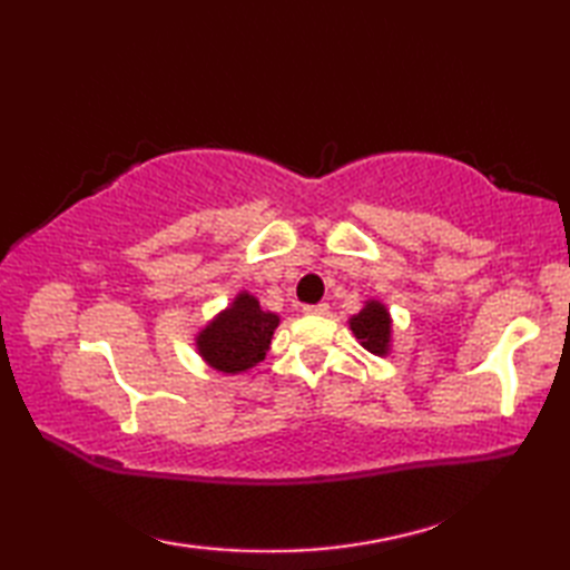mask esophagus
Listing matches in <instances>:
<instances>
[{"mask_svg": "<svg viewBox=\"0 0 570 570\" xmlns=\"http://www.w3.org/2000/svg\"><path fill=\"white\" fill-rule=\"evenodd\" d=\"M306 316H325L328 313V304H316V306H304Z\"/></svg>", "mask_w": 570, "mask_h": 570, "instance_id": "esophagus-1", "label": "esophagus"}]
</instances>
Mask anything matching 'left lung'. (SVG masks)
Instances as JSON below:
<instances>
[{
    "label": "left lung",
    "instance_id": "left-lung-1",
    "mask_svg": "<svg viewBox=\"0 0 570 570\" xmlns=\"http://www.w3.org/2000/svg\"><path fill=\"white\" fill-rule=\"evenodd\" d=\"M350 331L357 337V343L372 355H390L392 350V316L382 301L370 298L365 301L357 316L347 321Z\"/></svg>",
    "mask_w": 570,
    "mask_h": 570
}]
</instances>
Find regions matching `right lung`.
Returning <instances> with one entry per match:
<instances>
[{"instance_id": "obj_1", "label": "right lung", "mask_w": 570, "mask_h": 570, "mask_svg": "<svg viewBox=\"0 0 570 570\" xmlns=\"http://www.w3.org/2000/svg\"><path fill=\"white\" fill-rule=\"evenodd\" d=\"M276 325V313L264 311L257 296L239 292L233 304L196 335L198 355L223 374L247 372L266 357Z\"/></svg>"}]
</instances>
